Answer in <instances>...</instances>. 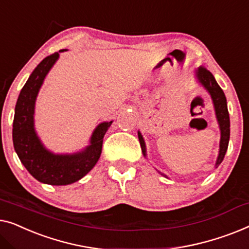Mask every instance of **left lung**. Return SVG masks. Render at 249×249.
<instances>
[{
    "label": "left lung",
    "instance_id": "8db88e82",
    "mask_svg": "<svg viewBox=\"0 0 249 249\" xmlns=\"http://www.w3.org/2000/svg\"><path fill=\"white\" fill-rule=\"evenodd\" d=\"M194 76L196 81L199 86H202L206 91H208L210 97H211L213 107H214L215 111V117L216 121H218L219 128H220V143H219V155L218 158H216L214 167L218 168L219 164L222 162L223 158H225L227 150H228V144H229V139H230V118H229V113H228V107H227V99L225 96V92H223L222 89L220 88L218 82L215 81L214 76L209 70L205 68H198L195 70ZM139 135V141L140 145H141L142 153L143 156L146 158V145L144 142V139L141 134V132L138 131ZM158 173L161 174L158 170ZM162 176L168 178L164 174H161Z\"/></svg>",
    "mask_w": 249,
    "mask_h": 249
}]
</instances>
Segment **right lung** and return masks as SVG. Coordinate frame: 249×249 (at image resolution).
I'll use <instances>...</instances> for the list:
<instances>
[{
  "label": "right lung",
  "mask_w": 249,
  "mask_h": 249,
  "mask_svg": "<svg viewBox=\"0 0 249 249\" xmlns=\"http://www.w3.org/2000/svg\"><path fill=\"white\" fill-rule=\"evenodd\" d=\"M59 52L44 58L31 73L17 100L13 120V146L21 163L38 181L48 185H69L85 177L99 160L104 136L113 121L103 122L93 129L89 144L73 153L48 150L35 128V106L44 80L59 57Z\"/></svg>",
  "instance_id": "1"
}]
</instances>
